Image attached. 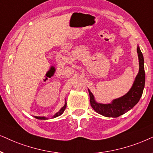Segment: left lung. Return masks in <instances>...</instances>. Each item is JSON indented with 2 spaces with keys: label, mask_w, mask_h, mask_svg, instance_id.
Listing matches in <instances>:
<instances>
[{
  "label": "left lung",
  "mask_w": 153,
  "mask_h": 153,
  "mask_svg": "<svg viewBox=\"0 0 153 153\" xmlns=\"http://www.w3.org/2000/svg\"><path fill=\"white\" fill-rule=\"evenodd\" d=\"M139 59V72L132 88L127 94L119 99L113 100L111 104H102L94 101V96L89 91L91 107L98 114L106 117H119L134 107L140 100L143 92L146 80L144 70V59L140 48H137Z\"/></svg>",
  "instance_id": "obj_1"
}]
</instances>
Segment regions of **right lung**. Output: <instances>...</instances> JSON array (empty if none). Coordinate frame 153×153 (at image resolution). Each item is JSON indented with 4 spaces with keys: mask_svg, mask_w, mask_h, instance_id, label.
Segmentation results:
<instances>
[{
    "mask_svg": "<svg viewBox=\"0 0 153 153\" xmlns=\"http://www.w3.org/2000/svg\"><path fill=\"white\" fill-rule=\"evenodd\" d=\"M65 108H66V102H65V105L63 106V107L62 108H61V110H60V111H59V112H58V113L56 114V115L54 116L53 117H59V116L62 114L63 113V111H64V110L65 109ZM35 117L36 119H44V120L47 119H46V118H45V117Z\"/></svg>",
    "mask_w": 153,
    "mask_h": 153,
    "instance_id": "add662e5",
    "label": "right lung"
}]
</instances>
